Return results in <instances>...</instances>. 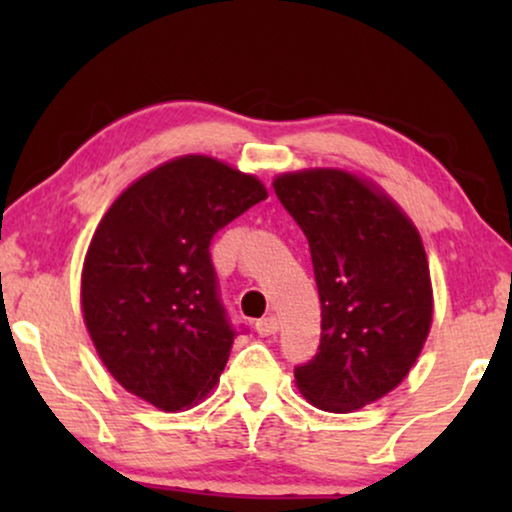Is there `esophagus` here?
<instances>
[{"instance_id": "34e87169", "label": "esophagus", "mask_w": 512, "mask_h": 512, "mask_svg": "<svg viewBox=\"0 0 512 512\" xmlns=\"http://www.w3.org/2000/svg\"><path fill=\"white\" fill-rule=\"evenodd\" d=\"M256 331H258V335H263V338H268V335H275L279 331L277 317H272V314H268V317L258 319L256 321Z\"/></svg>"}]
</instances>
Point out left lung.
I'll return each mask as SVG.
<instances>
[{
  "instance_id": "8db88e82",
  "label": "left lung",
  "mask_w": 512,
  "mask_h": 512,
  "mask_svg": "<svg viewBox=\"0 0 512 512\" xmlns=\"http://www.w3.org/2000/svg\"><path fill=\"white\" fill-rule=\"evenodd\" d=\"M275 193L310 242L321 342L296 368L314 408L354 412L394 391L429 338L431 272L422 235L375 181L338 167L284 172Z\"/></svg>"
}]
</instances>
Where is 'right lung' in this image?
<instances>
[{
	"mask_svg": "<svg viewBox=\"0 0 512 512\" xmlns=\"http://www.w3.org/2000/svg\"><path fill=\"white\" fill-rule=\"evenodd\" d=\"M265 198L254 174L191 153L153 167L111 202L83 261L81 312L125 391L177 412L216 387L235 331L209 244Z\"/></svg>",
	"mask_w": 512,
	"mask_h": 512,
	"instance_id": "obj_1",
	"label": "right lung"
}]
</instances>
